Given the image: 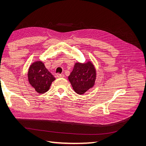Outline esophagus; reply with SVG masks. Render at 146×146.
<instances>
[{
	"instance_id": "esophagus-1",
	"label": "esophagus",
	"mask_w": 146,
	"mask_h": 146,
	"mask_svg": "<svg viewBox=\"0 0 146 146\" xmlns=\"http://www.w3.org/2000/svg\"><path fill=\"white\" fill-rule=\"evenodd\" d=\"M57 77H58V78H63V77H64V74H58V75H57Z\"/></svg>"
}]
</instances>
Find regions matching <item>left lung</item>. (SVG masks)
Segmentation results:
<instances>
[{
	"label": "left lung",
	"instance_id": "8db88e82",
	"mask_svg": "<svg viewBox=\"0 0 146 146\" xmlns=\"http://www.w3.org/2000/svg\"><path fill=\"white\" fill-rule=\"evenodd\" d=\"M96 77V69L92 61L89 60L83 63H76L68 78L75 92L83 94L94 87Z\"/></svg>",
	"mask_w": 146,
	"mask_h": 146
}]
</instances>
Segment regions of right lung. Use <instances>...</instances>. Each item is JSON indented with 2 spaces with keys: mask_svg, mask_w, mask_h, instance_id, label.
Masks as SVG:
<instances>
[{
  "mask_svg": "<svg viewBox=\"0 0 146 146\" xmlns=\"http://www.w3.org/2000/svg\"><path fill=\"white\" fill-rule=\"evenodd\" d=\"M27 76L30 85L39 94L48 91L52 83L55 80L42 61H36L30 64Z\"/></svg>",
  "mask_w": 146,
  "mask_h": 146,
  "instance_id": "obj_1",
  "label": "right lung"
}]
</instances>
